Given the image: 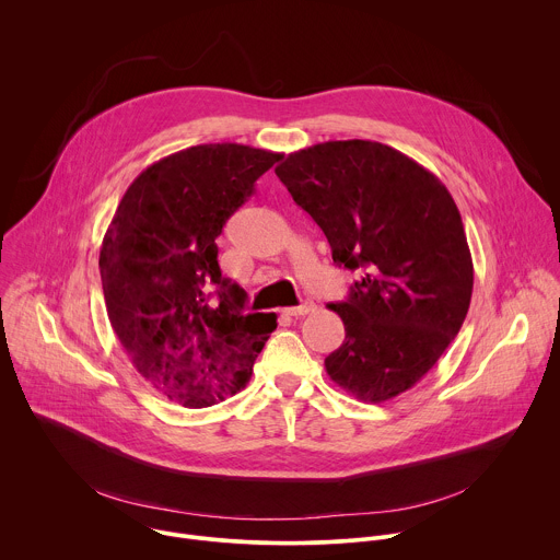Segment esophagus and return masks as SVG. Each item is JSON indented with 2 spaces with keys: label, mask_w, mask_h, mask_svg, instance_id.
<instances>
[{
  "label": "esophagus",
  "mask_w": 560,
  "mask_h": 560,
  "mask_svg": "<svg viewBox=\"0 0 560 560\" xmlns=\"http://www.w3.org/2000/svg\"><path fill=\"white\" fill-rule=\"evenodd\" d=\"M312 310H314V303L305 301V303H301V305H296V307H288L285 314H288V316H305V314H310Z\"/></svg>",
  "instance_id": "esophagus-1"
}]
</instances>
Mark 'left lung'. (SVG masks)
Returning <instances> with one entry per match:
<instances>
[{"instance_id": "left-lung-1", "label": "left lung", "mask_w": 560, "mask_h": 560, "mask_svg": "<svg viewBox=\"0 0 560 560\" xmlns=\"http://www.w3.org/2000/svg\"><path fill=\"white\" fill-rule=\"evenodd\" d=\"M275 173L325 233L334 264L358 270L331 303L342 345L327 376L385 402L427 376L457 336L472 296V257L446 186L374 140H329L290 153Z\"/></svg>"}]
</instances>
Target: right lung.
<instances>
[{"mask_svg": "<svg viewBox=\"0 0 560 560\" xmlns=\"http://www.w3.org/2000/svg\"><path fill=\"white\" fill-rule=\"evenodd\" d=\"M281 153L237 142L198 144L147 166L103 237L107 316L138 374L168 400L202 409L246 387L275 314H246L222 277L226 220Z\"/></svg>", "mask_w": 560, "mask_h": 560, "instance_id": "add662e5", "label": "right lung"}]
</instances>
